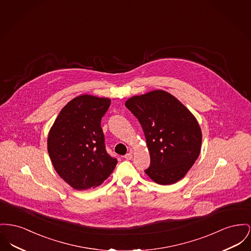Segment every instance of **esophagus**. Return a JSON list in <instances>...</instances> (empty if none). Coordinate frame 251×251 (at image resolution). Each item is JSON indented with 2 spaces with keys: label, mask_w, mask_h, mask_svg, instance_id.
<instances>
[{
  "label": "esophagus",
  "mask_w": 251,
  "mask_h": 251,
  "mask_svg": "<svg viewBox=\"0 0 251 251\" xmlns=\"http://www.w3.org/2000/svg\"><path fill=\"white\" fill-rule=\"evenodd\" d=\"M124 158H125V159H127V160H131V159L133 158V153H132V152H128V153H126V154H125V156H124Z\"/></svg>",
  "instance_id": "esophagus-1"
}]
</instances>
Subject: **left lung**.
<instances>
[{
  "label": "left lung",
  "instance_id": "1",
  "mask_svg": "<svg viewBox=\"0 0 251 251\" xmlns=\"http://www.w3.org/2000/svg\"><path fill=\"white\" fill-rule=\"evenodd\" d=\"M125 106L145 134L151 164L145 173L160 185L186 176L200 154L202 133L195 117L176 98L154 90L129 99Z\"/></svg>",
  "mask_w": 251,
  "mask_h": 251
}]
</instances>
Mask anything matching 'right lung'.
I'll list each match as a JSON object with an SVG mask.
<instances>
[{"label": "right lung", "instance_id": "1", "mask_svg": "<svg viewBox=\"0 0 251 251\" xmlns=\"http://www.w3.org/2000/svg\"><path fill=\"white\" fill-rule=\"evenodd\" d=\"M111 100L81 95L66 104L51 127L47 150L52 164L67 184L83 191L102 184L118 160L105 149L101 118Z\"/></svg>", "mask_w": 251, "mask_h": 251}]
</instances>
